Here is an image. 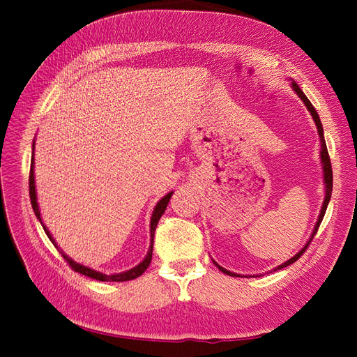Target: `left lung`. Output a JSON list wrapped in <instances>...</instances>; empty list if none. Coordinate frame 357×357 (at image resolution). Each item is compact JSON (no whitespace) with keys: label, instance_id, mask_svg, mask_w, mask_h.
Listing matches in <instances>:
<instances>
[{"label":"left lung","instance_id":"left-lung-1","mask_svg":"<svg viewBox=\"0 0 357 357\" xmlns=\"http://www.w3.org/2000/svg\"><path fill=\"white\" fill-rule=\"evenodd\" d=\"M291 82V88H294V91H295V93L299 96V98L302 100V102L305 104V107H307V110L310 112V114L312 116V121H314V123H316V126H317V132H319V137H320V162H321V169H323V183H325V199H323V204H321V208H320V214H319V219H317V222H316V225H314V229H312V232H311V236L308 238V241H307V244L301 248V250L295 255V256H291L289 261H286L284 264H282V265H278V266H275L273 271H278V269H283V268H286V266H289V265H291L294 262H296L298 259L301 257V255L304 253L305 250H307V247H308V244L311 243V240L314 238V235H316V232H317V229H319V226H320V223H321V220H323V215H325V213H326V208H328V204H329V199H331V193H332V167H331V159H329V153H328V147H326V142H325V134H323V126H321V122H320V117H319V114H317V112H316V109L314 107H312V104L310 102V100L307 98L305 96V93L301 91V88L299 86L294 82V80H290ZM213 264L218 266L222 273H225L226 275H232V277H241L240 274H235V273H231V271H228V269H225L223 266H220L218 262H214L213 261ZM261 275V274H259ZM247 277V275H245ZM248 277H252V275H248ZM255 277V275H253Z\"/></svg>","mask_w":357,"mask_h":357}]
</instances>
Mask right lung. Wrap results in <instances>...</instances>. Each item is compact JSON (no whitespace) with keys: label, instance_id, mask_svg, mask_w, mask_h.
Here are the masks:
<instances>
[{"label":"right lung","instance_id":"add662e5","mask_svg":"<svg viewBox=\"0 0 357 357\" xmlns=\"http://www.w3.org/2000/svg\"><path fill=\"white\" fill-rule=\"evenodd\" d=\"M34 146H36V142H32V159H31V171H29V198H31L32 210H34V213H36V215H37V219L40 220V223H41V226H43V229H45V232L47 234L49 240L53 243V245H55V247L58 248L59 253H62L63 259H66V261L70 264V266L74 269L75 273H80V274H83V275H86V277H89V278L98 280V282H128V280H134V278L142 275V274L146 271V269L149 268L150 262H152V255H153V236H155L156 226H158L159 219L162 218V214L165 213L167 205H168V202H169V199H171V195H172V193H174V192H168L164 198L159 199L158 204H156L155 210H153V213H152V218H150V247H149V252H147V255H146V257L143 259V261L139 262L138 265H135L134 268L128 269V271L117 273V274H104V273L96 271V269H92V268H89V266H84V265H82V264H77L75 261H73L71 257H68L66 253H63V252L61 250L59 245L56 244V241L53 240L52 234L49 232V229L46 228L45 223H43L41 214H40V208H38V202H37V190H36V177H34Z\"/></svg>","mask_w":357,"mask_h":357}]
</instances>
